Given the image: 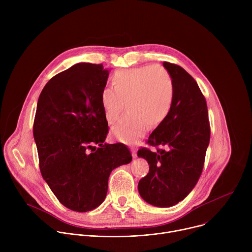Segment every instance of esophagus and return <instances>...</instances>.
Instances as JSON below:
<instances>
[{
	"label": "esophagus",
	"mask_w": 252,
	"mask_h": 252,
	"mask_svg": "<svg viewBox=\"0 0 252 252\" xmlns=\"http://www.w3.org/2000/svg\"><path fill=\"white\" fill-rule=\"evenodd\" d=\"M130 151H131V156H132V158H136V150L132 148V149H130Z\"/></svg>",
	"instance_id": "obj_1"
}]
</instances>
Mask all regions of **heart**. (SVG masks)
Returning a JSON list of instances; mask_svg holds the SVG:
<instances>
[{"mask_svg": "<svg viewBox=\"0 0 252 252\" xmlns=\"http://www.w3.org/2000/svg\"><path fill=\"white\" fill-rule=\"evenodd\" d=\"M111 88L100 92L105 122L114 125L120 119L124 103L126 115L112 128L118 140L133 143L148 129L160 126L170 114L174 101V83L162 65H146L117 71Z\"/></svg>", "mask_w": 252, "mask_h": 252, "instance_id": "1", "label": "heart"}]
</instances>
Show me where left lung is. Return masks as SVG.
<instances>
[{
	"mask_svg": "<svg viewBox=\"0 0 252 252\" xmlns=\"http://www.w3.org/2000/svg\"><path fill=\"white\" fill-rule=\"evenodd\" d=\"M174 83V101L167 119L149 136L148 143L163 149H140L137 157L150 164L138 183L148 203L169 207L185 199L197 184L209 145L210 127L205 98L188 71L164 62Z\"/></svg>",
	"mask_w": 252,
	"mask_h": 252,
	"instance_id": "1",
	"label": "left lung"
}]
</instances>
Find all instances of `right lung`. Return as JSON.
I'll use <instances>...</instances> for the list:
<instances>
[{"mask_svg": "<svg viewBox=\"0 0 252 252\" xmlns=\"http://www.w3.org/2000/svg\"><path fill=\"white\" fill-rule=\"evenodd\" d=\"M109 74L102 64H74L47 83L37 104L32 130L41 173L59 201L78 212L100 205L113 169L132 159L124 143L104 142L100 92Z\"/></svg>", "mask_w": 252, "mask_h": 252, "instance_id": "right-lung-1", "label": "right lung"}]
</instances>
